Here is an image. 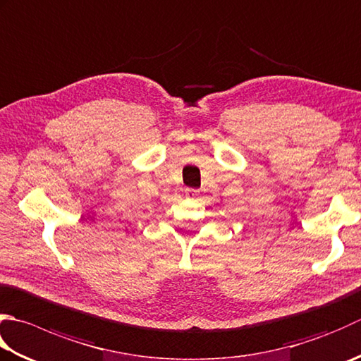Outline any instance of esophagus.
I'll return each mask as SVG.
<instances>
[{
    "instance_id": "34e87169",
    "label": "esophagus",
    "mask_w": 361,
    "mask_h": 361,
    "mask_svg": "<svg viewBox=\"0 0 361 361\" xmlns=\"http://www.w3.org/2000/svg\"><path fill=\"white\" fill-rule=\"evenodd\" d=\"M185 194H186L188 199H199L200 190L199 189H194V188H186L185 189Z\"/></svg>"
}]
</instances>
